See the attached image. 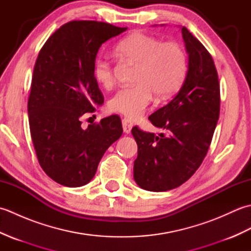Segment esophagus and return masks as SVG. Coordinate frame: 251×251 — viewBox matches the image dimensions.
<instances>
[{"mask_svg": "<svg viewBox=\"0 0 251 251\" xmlns=\"http://www.w3.org/2000/svg\"><path fill=\"white\" fill-rule=\"evenodd\" d=\"M122 124H123V130H124V132H126V134H129L131 128H132V126H134L132 122L125 117V119H123Z\"/></svg>", "mask_w": 251, "mask_h": 251, "instance_id": "1", "label": "esophagus"}]
</instances>
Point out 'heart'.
Segmentation results:
<instances>
[{"mask_svg":"<svg viewBox=\"0 0 251 251\" xmlns=\"http://www.w3.org/2000/svg\"><path fill=\"white\" fill-rule=\"evenodd\" d=\"M116 50L124 59L137 65L135 85L117 90L109 106L130 119L139 117L146 111L153 94L165 99L177 92L188 72V55L178 42H163L155 36L134 32L117 44ZM93 74L101 86L109 88L114 84L113 67L105 57L95 60Z\"/></svg>","mask_w":251,"mask_h":251,"instance_id":"1","label":"heart"}]
</instances>
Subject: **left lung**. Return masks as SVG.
I'll return each instance as SVG.
<instances>
[{
  "instance_id": "8db88e82",
  "label": "left lung",
  "mask_w": 251,
  "mask_h": 251,
  "mask_svg": "<svg viewBox=\"0 0 251 251\" xmlns=\"http://www.w3.org/2000/svg\"><path fill=\"white\" fill-rule=\"evenodd\" d=\"M189 70L179 93L149 116L166 130L156 136L135 126L138 145L134 178L140 188L163 192L178 188L204 161L220 113V84L214 59L205 46L182 26Z\"/></svg>"
}]
</instances>
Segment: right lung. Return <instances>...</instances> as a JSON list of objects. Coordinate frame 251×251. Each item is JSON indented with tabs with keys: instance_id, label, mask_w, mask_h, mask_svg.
<instances>
[{
	"instance_id": "add662e5",
	"label": "right lung",
	"mask_w": 251,
	"mask_h": 251,
	"mask_svg": "<svg viewBox=\"0 0 251 251\" xmlns=\"http://www.w3.org/2000/svg\"><path fill=\"white\" fill-rule=\"evenodd\" d=\"M126 30L102 21H69L39 52L28 99L30 132L40 166L57 183H88L104 152L123 134L119 115L86 129L81 125L104 100L93 74L100 46Z\"/></svg>"
}]
</instances>
